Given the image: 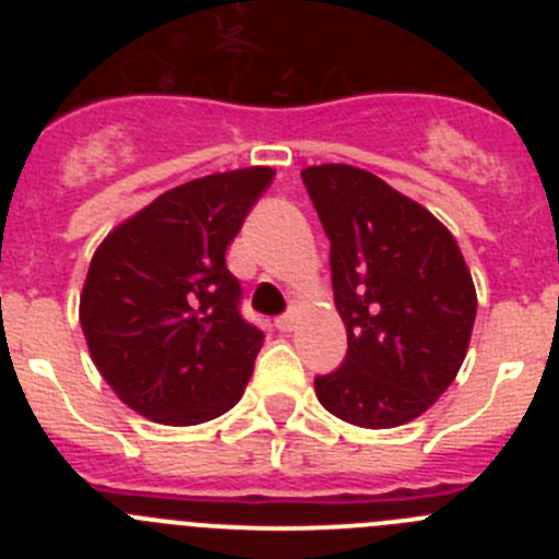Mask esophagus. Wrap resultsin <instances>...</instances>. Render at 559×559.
Returning <instances> with one entry per match:
<instances>
[{
  "mask_svg": "<svg viewBox=\"0 0 559 559\" xmlns=\"http://www.w3.org/2000/svg\"><path fill=\"white\" fill-rule=\"evenodd\" d=\"M274 324H276V330H280V333H290V330H294V324H296V319H294V313H285V316H280Z\"/></svg>",
  "mask_w": 559,
  "mask_h": 559,
  "instance_id": "1",
  "label": "esophagus"
}]
</instances>
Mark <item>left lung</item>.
Segmentation results:
<instances>
[{
  "label": "left lung",
  "mask_w": 559,
  "mask_h": 559,
  "mask_svg": "<svg viewBox=\"0 0 559 559\" xmlns=\"http://www.w3.org/2000/svg\"><path fill=\"white\" fill-rule=\"evenodd\" d=\"M330 237L333 294L347 358L316 378V397L344 423L394 428L428 412L456 378L476 288L451 231L426 206L353 165L305 167Z\"/></svg>",
  "instance_id": "left-lung-1"
}]
</instances>
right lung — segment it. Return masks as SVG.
Returning a JSON list of instances; mask_svg holds the SVG:
<instances>
[{"mask_svg": "<svg viewBox=\"0 0 559 559\" xmlns=\"http://www.w3.org/2000/svg\"><path fill=\"white\" fill-rule=\"evenodd\" d=\"M271 179V167H243L187 181L97 246L81 328L108 386L142 417L199 426L243 397L265 335L240 316L226 249Z\"/></svg>", "mask_w": 559, "mask_h": 559, "instance_id": "right-lung-1", "label": "right lung"}]
</instances>
